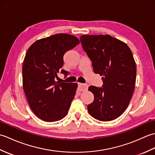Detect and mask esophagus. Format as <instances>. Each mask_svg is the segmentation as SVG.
I'll list each match as a JSON object with an SVG mask.
<instances>
[{
    "mask_svg": "<svg viewBox=\"0 0 155 155\" xmlns=\"http://www.w3.org/2000/svg\"><path fill=\"white\" fill-rule=\"evenodd\" d=\"M88 84L83 83H78V90L79 91H85L88 89Z\"/></svg>",
    "mask_w": 155,
    "mask_h": 155,
    "instance_id": "1",
    "label": "esophagus"
}]
</instances>
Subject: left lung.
<instances>
[{
  "label": "left lung",
  "mask_w": 155,
  "mask_h": 155,
  "mask_svg": "<svg viewBox=\"0 0 155 155\" xmlns=\"http://www.w3.org/2000/svg\"><path fill=\"white\" fill-rule=\"evenodd\" d=\"M80 40L94 72L103 81V88L88 87L94 94L88 113L98 120H113L127 109L134 90L137 68L132 52L126 43L108 35H82Z\"/></svg>",
  "instance_id": "1"
}]
</instances>
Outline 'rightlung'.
<instances>
[{
    "label": "right lung",
    "instance_id": "obj_1",
    "mask_svg": "<svg viewBox=\"0 0 155 155\" xmlns=\"http://www.w3.org/2000/svg\"><path fill=\"white\" fill-rule=\"evenodd\" d=\"M75 36L59 33L35 41L22 65V87L32 112L41 120L54 122L67 114L77 83L55 81L66 52L79 44ZM64 69L61 73L67 74Z\"/></svg>",
    "mask_w": 155,
    "mask_h": 155
}]
</instances>
